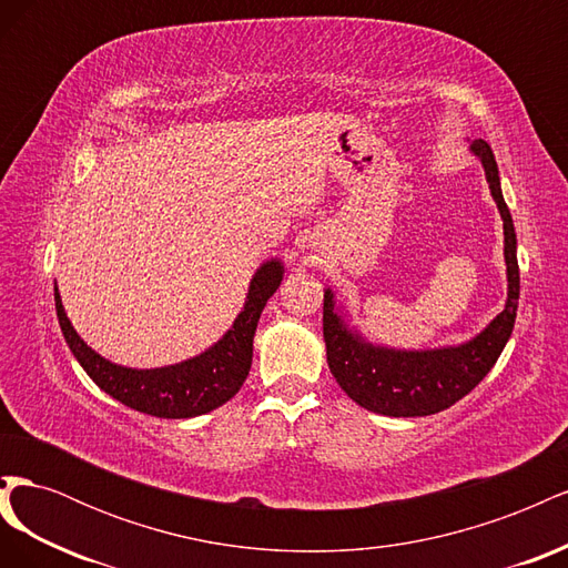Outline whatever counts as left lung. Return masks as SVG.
I'll return each mask as SVG.
<instances>
[{"mask_svg":"<svg viewBox=\"0 0 568 568\" xmlns=\"http://www.w3.org/2000/svg\"><path fill=\"white\" fill-rule=\"evenodd\" d=\"M471 153L486 170V182L505 227L507 301L505 311L484 332L459 346L426 351L379 346V343H369L348 324V315L338 311L334 291L324 288L322 332L326 363L348 398L376 415L426 417L448 409L480 384L511 336L519 305L517 232H514V222L503 196L500 173H497L490 146L484 140H474Z\"/></svg>","mask_w":568,"mask_h":568,"instance_id":"8db88e82","label":"left lung"}]
</instances>
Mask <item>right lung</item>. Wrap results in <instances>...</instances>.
Masks as SVG:
<instances>
[{"label": "right lung", "mask_w": 568, "mask_h": 568, "mask_svg": "<svg viewBox=\"0 0 568 568\" xmlns=\"http://www.w3.org/2000/svg\"><path fill=\"white\" fill-rule=\"evenodd\" d=\"M282 277L284 263L280 257L265 261L255 270L242 313L236 315L225 336L213 343L211 348H205L201 355L153 369L115 365L92 351L73 329L71 320H68L63 311L59 288L54 286L57 317L68 348L75 355L80 367L111 398L151 417L189 419L225 405L246 382L253 359V336L257 320H261L270 296L280 288Z\"/></svg>", "instance_id": "obj_1"}]
</instances>
